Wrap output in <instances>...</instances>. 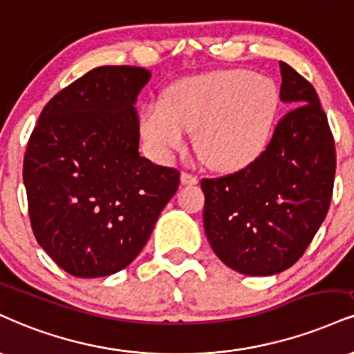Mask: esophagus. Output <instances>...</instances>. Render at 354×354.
Segmentation results:
<instances>
[{
  "mask_svg": "<svg viewBox=\"0 0 354 354\" xmlns=\"http://www.w3.org/2000/svg\"><path fill=\"white\" fill-rule=\"evenodd\" d=\"M198 176L193 173H188V171H183L181 173V183L183 185H196L198 183Z\"/></svg>",
  "mask_w": 354,
  "mask_h": 354,
  "instance_id": "1",
  "label": "esophagus"
}]
</instances>
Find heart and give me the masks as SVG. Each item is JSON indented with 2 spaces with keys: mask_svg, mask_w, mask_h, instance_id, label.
Masks as SVG:
<instances>
[{
  "mask_svg": "<svg viewBox=\"0 0 354 354\" xmlns=\"http://www.w3.org/2000/svg\"><path fill=\"white\" fill-rule=\"evenodd\" d=\"M274 80L232 69L173 85L163 102L143 105L142 131L161 155L181 151L196 131L198 155L207 166L236 171L254 163L269 145L279 115Z\"/></svg>",
  "mask_w": 354,
  "mask_h": 354,
  "instance_id": "b5f03b06",
  "label": "heart"
}]
</instances>
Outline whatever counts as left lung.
I'll return each mask as SVG.
<instances>
[{"label": "left lung", "instance_id": "1", "mask_svg": "<svg viewBox=\"0 0 354 354\" xmlns=\"http://www.w3.org/2000/svg\"><path fill=\"white\" fill-rule=\"evenodd\" d=\"M280 100L290 112L277 123L254 163L204 178V231L216 255L244 275L287 270L304 255L330 209L335 140L317 92L280 62Z\"/></svg>", "mask_w": 354, "mask_h": 354}]
</instances>
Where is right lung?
Wrapping results in <instances>:
<instances>
[{
  "label": "right lung",
  "instance_id": "right-lung-1",
  "mask_svg": "<svg viewBox=\"0 0 354 354\" xmlns=\"http://www.w3.org/2000/svg\"><path fill=\"white\" fill-rule=\"evenodd\" d=\"M151 77L104 66L55 93L24 155L31 227L61 269L95 279L125 269L150 239L180 171L140 156L136 97Z\"/></svg>",
  "mask_w": 354,
  "mask_h": 354
}]
</instances>
